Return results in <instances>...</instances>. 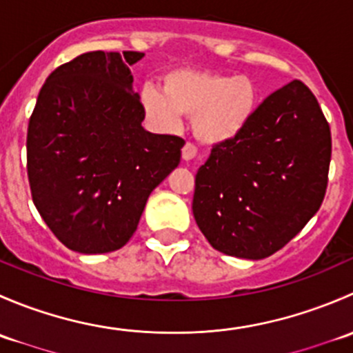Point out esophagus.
Returning a JSON list of instances; mask_svg holds the SVG:
<instances>
[{
	"label": "esophagus",
	"instance_id": "esophagus-1",
	"mask_svg": "<svg viewBox=\"0 0 353 353\" xmlns=\"http://www.w3.org/2000/svg\"><path fill=\"white\" fill-rule=\"evenodd\" d=\"M196 147H194L193 143H186L183 147V160L190 162V160H193L194 157H196Z\"/></svg>",
	"mask_w": 353,
	"mask_h": 353
}]
</instances>
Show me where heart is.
<instances>
[{
	"instance_id": "b5f03b06",
	"label": "heart",
	"mask_w": 353,
	"mask_h": 353,
	"mask_svg": "<svg viewBox=\"0 0 353 353\" xmlns=\"http://www.w3.org/2000/svg\"><path fill=\"white\" fill-rule=\"evenodd\" d=\"M140 104L157 131H174L181 116H191V128L201 143L222 145L245 133L258 109L259 92L244 74L176 70L165 74L163 90L143 87Z\"/></svg>"
}]
</instances>
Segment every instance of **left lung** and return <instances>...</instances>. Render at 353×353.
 Instances as JSON below:
<instances>
[{
  "label": "left lung",
  "instance_id": "left-lung-1",
  "mask_svg": "<svg viewBox=\"0 0 353 353\" xmlns=\"http://www.w3.org/2000/svg\"><path fill=\"white\" fill-rule=\"evenodd\" d=\"M331 133L302 81L273 92L237 140L215 145L196 172L193 215L213 249L263 259L294 239L321 206Z\"/></svg>",
  "mask_w": 353,
  "mask_h": 353
}]
</instances>
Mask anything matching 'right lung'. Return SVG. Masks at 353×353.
<instances>
[{
  "mask_svg": "<svg viewBox=\"0 0 353 353\" xmlns=\"http://www.w3.org/2000/svg\"><path fill=\"white\" fill-rule=\"evenodd\" d=\"M143 52L92 51L56 68L27 131L34 205L71 251H116L137 230L152 191L179 165L184 140L141 126L130 66Z\"/></svg>",
  "mask_w": 353,
  "mask_h": 353,
  "instance_id": "add662e5",
  "label": "right lung"
}]
</instances>
